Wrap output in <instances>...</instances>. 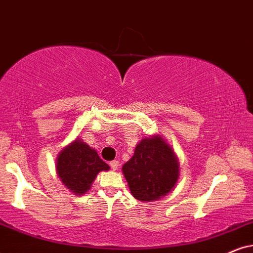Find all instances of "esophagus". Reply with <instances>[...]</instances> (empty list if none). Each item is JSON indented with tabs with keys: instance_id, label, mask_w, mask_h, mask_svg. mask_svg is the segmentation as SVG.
<instances>
[{
	"instance_id": "1",
	"label": "esophagus",
	"mask_w": 253,
	"mask_h": 253,
	"mask_svg": "<svg viewBox=\"0 0 253 253\" xmlns=\"http://www.w3.org/2000/svg\"><path fill=\"white\" fill-rule=\"evenodd\" d=\"M110 166L113 170H117V169L119 168V161H112L110 162Z\"/></svg>"
}]
</instances>
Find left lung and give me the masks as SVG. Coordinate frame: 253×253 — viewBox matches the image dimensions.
<instances>
[{"label": "left lung", "mask_w": 253, "mask_h": 253, "mask_svg": "<svg viewBox=\"0 0 253 253\" xmlns=\"http://www.w3.org/2000/svg\"><path fill=\"white\" fill-rule=\"evenodd\" d=\"M124 176L133 197L154 202L172 190L180 176V164L174 149L159 134L142 137L134 155L123 166Z\"/></svg>", "instance_id": "1"}]
</instances>
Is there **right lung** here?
Returning a JSON list of instances; mask_svg holds the SVG:
<instances>
[{"instance_id":"1","label":"right lung","mask_w":253,"mask_h":253,"mask_svg":"<svg viewBox=\"0 0 253 253\" xmlns=\"http://www.w3.org/2000/svg\"><path fill=\"white\" fill-rule=\"evenodd\" d=\"M107 170L110 166L79 136L64 147L56 160V171L62 183L79 196L91 189L99 172Z\"/></svg>"}]
</instances>
